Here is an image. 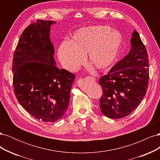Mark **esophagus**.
<instances>
[{
    "label": "esophagus",
    "mask_w": 160,
    "mask_h": 160,
    "mask_svg": "<svg viewBox=\"0 0 160 160\" xmlns=\"http://www.w3.org/2000/svg\"><path fill=\"white\" fill-rule=\"evenodd\" d=\"M88 78H90V79H91L95 80V78H94V77H88Z\"/></svg>",
    "instance_id": "obj_1"
}]
</instances>
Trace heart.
<instances>
[{
    "mask_svg": "<svg viewBox=\"0 0 160 160\" xmlns=\"http://www.w3.org/2000/svg\"><path fill=\"white\" fill-rule=\"evenodd\" d=\"M119 32L109 26H95L77 31L70 41L61 43L58 58L65 69L75 72L83 63L85 55L96 69H105L115 61L122 45Z\"/></svg>",
    "mask_w": 160,
    "mask_h": 160,
    "instance_id": "b5f03b06",
    "label": "heart"
}]
</instances>
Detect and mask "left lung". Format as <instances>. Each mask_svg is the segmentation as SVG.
<instances>
[{"mask_svg": "<svg viewBox=\"0 0 160 160\" xmlns=\"http://www.w3.org/2000/svg\"><path fill=\"white\" fill-rule=\"evenodd\" d=\"M129 54L118 61L99 83L102 88L99 104L105 116L119 119L131 114L146 95L149 82L148 52L134 31Z\"/></svg>", "mask_w": 160, "mask_h": 160, "instance_id": "1", "label": "left lung"}]
</instances>
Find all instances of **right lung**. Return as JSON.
<instances>
[{"mask_svg":"<svg viewBox=\"0 0 160 160\" xmlns=\"http://www.w3.org/2000/svg\"><path fill=\"white\" fill-rule=\"evenodd\" d=\"M55 22L37 20L19 38L12 60L14 95L32 117L54 122L66 111L75 75L55 66V49L50 39Z\"/></svg>","mask_w":160,"mask_h":160,"instance_id":"add662e5","label":"right lung"}]
</instances>
